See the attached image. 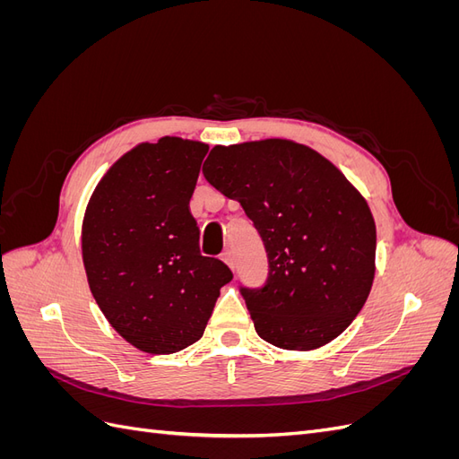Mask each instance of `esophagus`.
I'll return each instance as SVG.
<instances>
[{"label":"esophagus","mask_w":459,"mask_h":459,"mask_svg":"<svg viewBox=\"0 0 459 459\" xmlns=\"http://www.w3.org/2000/svg\"><path fill=\"white\" fill-rule=\"evenodd\" d=\"M221 260H224L226 264H228V268H235V260H233V255H231V251H226V253H221Z\"/></svg>","instance_id":"esophagus-1"}]
</instances>
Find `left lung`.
<instances>
[{
    "label": "left lung",
    "instance_id": "8db88e82",
    "mask_svg": "<svg viewBox=\"0 0 459 459\" xmlns=\"http://www.w3.org/2000/svg\"><path fill=\"white\" fill-rule=\"evenodd\" d=\"M203 174L241 203L266 247V285L241 289L258 335L300 352L337 339L375 277L377 230L362 193L317 151L280 137L216 145Z\"/></svg>",
    "mask_w": 459,
    "mask_h": 459
}]
</instances>
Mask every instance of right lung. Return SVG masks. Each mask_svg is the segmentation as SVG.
I'll return each mask as SVG.
<instances>
[{
    "label": "right lung",
    "mask_w": 459,
    "mask_h": 459,
    "mask_svg": "<svg viewBox=\"0 0 459 459\" xmlns=\"http://www.w3.org/2000/svg\"><path fill=\"white\" fill-rule=\"evenodd\" d=\"M203 142L140 143L95 186L82 220V260L91 295L118 335L147 354L199 341L231 272L199 251L189 212Z\"/></svg>",
    "instance_id": "obj_1"
}]
</instances>
